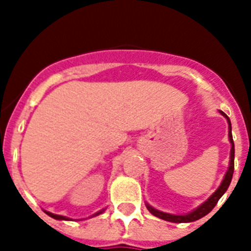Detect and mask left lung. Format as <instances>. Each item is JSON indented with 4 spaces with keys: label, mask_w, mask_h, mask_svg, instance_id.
<instances>
[{
    "label": "left lung",
    "mask_w": 251,
    "mask_h": 251,
    "mask_svg": "<svg viewBox=\"0 0 251 251\" xmlns=\"http://www.w3.org/2000/svg\"><path fill=\"white\" fill-rule=\"evenodd\" d=\"M222 116L226 118V122H228V138H229L230 142V153H229V167L226 169V175H224V178H223L222 183L219 185V187L215 190V193H212V195L208 197V199H206L202 204H199L197 208L194 210H191L190 212H187V214L183 215H175V214H168V212H163L160 210H156V208H153L152 206H150L149 203H146V207H147V210L153 215V216H156L159 219H163V220H167V222L171 223H191L195 222V220H199L203 216H206L208 212L212 211L215 206H216V203L220 198H222L224 193L228 190V187H229V183L232 181V177H233V169H234V143H233V138H232V126H230V120L229 117L226 116L224 112H220Z\"/></svg>",
    "instance_id": "obj_1"
}]
</instances>
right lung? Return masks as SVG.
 Here are the masks:
<instances>
[{
	"label": "right lung",
	"instance_id": "1",
	"mask_svg": "<svg viewBox=\"0 0 251 251\" xmlns=\"http://www.w3.org/2000/svg\"><path fill=\"white\" fill-rule=\"evenodd\" d=\"M104 211H105V208H102V210L98 211V212H96V214H94V215H92V216H90V218H94V216H98V215L102 214V212H104ZM45 214H47V215H49V216H50V218L56 219V220H73V219L68 218V216H62V215H56V214H52V212H49V211H45Z\"/></svg>",
	"mask_w": 251,
	"mask_h": 251
}]
</instances>
